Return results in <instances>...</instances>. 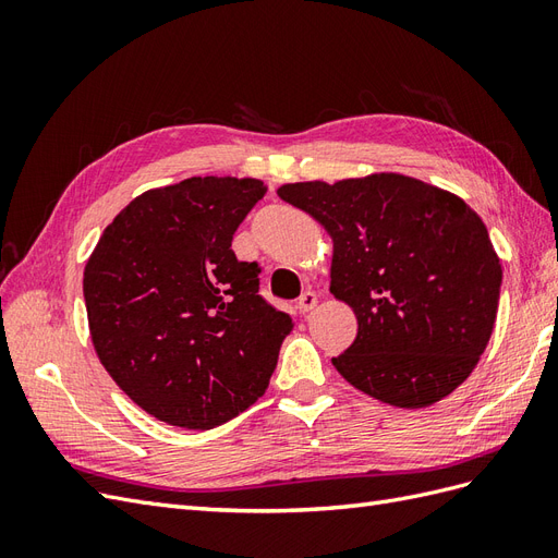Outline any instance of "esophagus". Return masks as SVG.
Returning <instances> with one entry per match:
<instances>
[{"label":"esophagus","instance_id":"34e87169","mask_svg":"<svg viewBox=\"0 0 558 558\" xmlns=\"http://www.w3.org/2000/svg\"><path fill=\"white\" fill-rule=\"evenodd\" d=\"M316 302H318L316 293H314V291H305V293H302V295L298 298V310H300V312H310V310L316 307Z\"/></svg>","mask_w":558,"mask_h":558}]
</instances>
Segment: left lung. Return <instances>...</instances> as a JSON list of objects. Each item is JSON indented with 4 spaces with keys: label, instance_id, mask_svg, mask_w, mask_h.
I'll return each mask as SVG.
<instances>
[{
    "label": "left lung",
    "instance_id": "1",
    "mask_svg": "<svg viewBox=\"0 0 558 558\" xmlns=\"http://www.w3.org/2000/svg\"><path fill=\"white\" fill-rule=\"evenodd\" d=\"M277 195L332 238L330 293L359 318L337 373L412 410L468 379L496 324L502 269L461 197L402 174L286 183Z\"/></svg>",
    "mask_w": 558,
    "mask_h": 558
}]
</instances>
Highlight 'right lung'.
Masks as SVG:
<instances>
[{
  "label": "right lung",
  "instance_id": "obj_1",
  "mask_svg": "<svg viewBox=\"0 0 558 558\" xmlns=\"http://www.w3.org/2000/svg\"><path fill=\"white\" fill-rule=\"evenodd\" d=\"M258 179L193 177L118 214L83 272L88 324L111 379L165 424L209 430L256 402L293 318L258 295L260 265L232 238Z\"/></svg>",
  "mask_w": 558,
  "mask_h": 558
}]
</instances>
